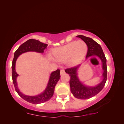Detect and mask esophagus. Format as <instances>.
<instances>
[{
    "instance_id": "obj_1",
    "label": "esophagus",
    "mask_w": 124,
    "mask_h": 124,
    "mask_svg": "<svg viewBox=\"0 0 124 124\" xmlns=\"http://www.w3.org/2000/svg\"><path fill=\"white\" fill-rule=\"evenodd\" d=\"M65 70H63V69H62L61 70V71H60V74H63V73H65Z\"/></svg>"
}]
</instances>
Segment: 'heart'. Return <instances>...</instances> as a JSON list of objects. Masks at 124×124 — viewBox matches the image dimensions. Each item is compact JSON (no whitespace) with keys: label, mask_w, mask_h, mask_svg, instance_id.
Instances as JSON below:
<instances>
[{"label":"heart","mask_w":124,"mask_h":124,"mask_svg":"<svg viewBox=\"0 0 124 124\" xmlns=\"http://www.w3.org/2000/svg\"><path fill=\"white\" fill-rule=\"evenodd\" d=\"M87 52V46L83 40L73 41L65 46L56 48L52 52L55 61L66 62L69 66H74L80 63ZM51 60H54L49 57Z\"/></svg>","instance_id":"heart-1"}]
</instances>
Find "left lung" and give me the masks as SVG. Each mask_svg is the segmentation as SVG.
<instances>
[{"mask_svg":"<svg viewBox=\"0 0 124 124\" xmlns=\"http://www.w3.org/2000/svg\"><path fill=\"white\" fill-rule=\"evenodd\" d=\"M77 37L81 38L86 43L88 47L86 59L92 56H97L102 62V80L95 86L85 85L80 80L78 76V71L81 65L72 68L66 69L65 72L70 77V86L71 93L76 98L80 99H87L96 95L102 90L106 84L107 78V59L103 50L100 45L91 38L83 35H78Z\"/></svg>","mask_w":124,"mask_h":124,"instance_id":"1","label":"left lung"}]
</instances>
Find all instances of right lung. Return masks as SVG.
<instances>
[{"label":"right lung","instance_id":"add662e5","mask_svg":"<svg viewBox=\"0 0 124 124\" xmlns=\"http://www.w3.org/2000/svg\"><path fill=\"white\" fill-rule=\"evenodd\" d=\"M47 46V44H46L41 42L39 40L31 39L21 45L17 50L15 52L14 54V58L12 65V77L15 89L21 98L27 102L32 104H37L43 103L51 98V97L54 94L55 86L61 78L60 70L59 69H57L51 73L46 87L43 92L38 95L28 96L23 94L20 92L18 87L16 78L18 76V74L16 73V61L18 56L26 52H35L39 53H43L44 50L46 49Z\"/></svg>","mask_w":124,"mask_h":124}]
</instances>
